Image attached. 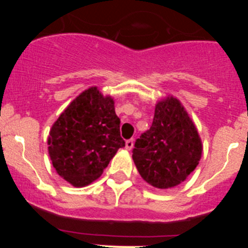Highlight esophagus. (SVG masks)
Returning a JSON list of instances; mask_svg holds the SVG:
<instances>
[{
  "mask_svg": "<svg viewBox=\"0 0 248 248\" xmlns=\"http://www.w3.org/2000/svg\"><path fill=\"white\" fill-rule=\"evenodd\" d=\"M133 144H134V140L133 139H128L126 141V149L127 150H132V147H133Z\"/></svg>",
  "mask_w": 248,
  "mask_h": 248,
  "instance_id": "obj_1",
  "label": "esophagus"
}]
</instances>
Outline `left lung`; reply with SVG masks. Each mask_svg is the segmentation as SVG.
Wrapping results in <instances>:
<instances>
[{
    "instance_id": "obj_1",
    "label": "left lung",
    "mask_w": 248,
    "mask_h": 248,
    "mask_svg": "<svg viewBox=\"0 0 248 248\" xmlns=\"http://www.w3.org/2000/svg\"><path fill=\"white\" fill-rule=\"evenodd\" d=\"M202 141L196 126L174 97L157 103L151 127L136 140L133 161L142 179L157 188L181 184L198 166Z\"/></svg>"
}]
</instances>
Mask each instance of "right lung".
Segmentation results:
<instances>
[{"mask_svg":"<svg viewBox=\"0 0 248 248\" xmlns=\"http://www.w3.org/2000/svg\"><path fill=\"white\" fill-rule=\"evenodd\" d=\"M49 155L57 174L76 187L101 176L124 140L114 101L91 87L78 96L52 124Z\"/></svg>","mask_w":248,"mask_h":248,"instance_id":"add662e5","label":"right lung"}]
</instances>
